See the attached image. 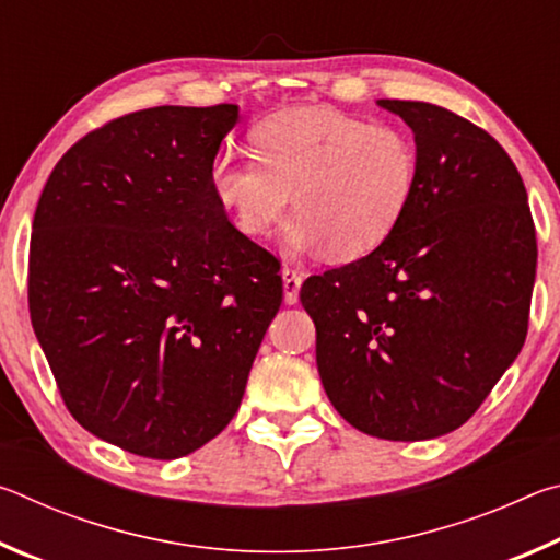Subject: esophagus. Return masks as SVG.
Segmentation results:
<instances>
[{
    "instance_id": "34e87169",
    "label": "esophagus",
    "mask_w": 560,
    "mask_h": 560,
    "mask_svg": "<svg viewBox=\"0 0 560 560\" xmlns=\"http://www.w3.org/2000/svg\"><path fill=\"white\" fill-rule=\"evenodd\" d=\"M281 279H283V301L289 303H296L299 301V291H301V283H303V277L296 271V269H281Z\"/></svg>"
}]
</instances>
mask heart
Listing matches in <instances>:
<instances>
[{
	"instance_id": "b5f03b06",
	"label": "heart",
	"mask_w": 560,
	"mask_h": 560,
	"mask_svg": "<svg viewBox=\"0 0 560 560\" xmlns=\"http://www.w3.org/2000/svg\"><path fill=\"white\" fill-rule=\"evenodd\" d=\"M254 158L220 155L210 170L214 200L236 230L264 236L291 205L283 244L326 249L336 259L373 252L405 220L420 183L410 132L336 108H291L252 128Z\"/></svg>"
}]
</instances>
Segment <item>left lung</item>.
<instances>
[{"mask_svg": "<svg viewBox=\"0 0 560 560\" xmlns=\"http://www.w3.org/2000/svg\"><path fill=\"white\" fill-rule=\"evenodd\" d=\"M415 132L420 183L405 220L368 257L308 277L328 400L393 442L462 428L528 330L536 230L524 179L487 130L422 101H377Z\"/></svg>", "mask_w": 560, "mask_h": 560, "instance_id": "1", "label": "left lung"}]
</instances>
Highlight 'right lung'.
<instances>
[{
  "label": "right lung",
  "instance_id": "right-lung-1",
  "mask_svg": "<svg viewBox=\"0 0 560 560\" xmlns=\"http://www.w3.org/2000/svg\"><path fill=\"white\" fill-rule=\"evenodd\" d=\"M236 120L232 103L128 113L66 150L36 205L34 334L73 420L138 457L230 424L281 306L279 259L210 187Z\"/></svg>",
  "mask_w": 560,
  "mask_h": 560
}]
</instances>
